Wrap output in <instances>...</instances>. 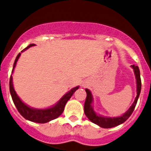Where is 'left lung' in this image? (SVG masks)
Listing matches in <instances>:
<instances>
[{"instance_id":"left-lung-1","label":"left lung","mask_w":151,"mask_h":151,"mask_svg":"<svg viewBox=\"0 0 151 151\" xmlns=\"http://www.w3.org/2000/svg\"><path fill=\"white\" fill-rule=\"evenodd\" d=\"M132 68L134 70V73L136 76L137 79V96L135 98V100L133 102L132 106L128 111L124 114L123 116L119 117H103L99 116L98 114H96L92 108L91 104H92V95L91 91L88 89H86V99L85 104H84V112H85L86 116H87L89 120L91 122H93L95 124H97L99 126L102 127V128H105V129H108V128H112V127L117 126L120 124L124 123V121H126L129 117L131 116V114L133 113L134 108L136 107L137 102L139 97L140 93H141V88H142V82H141V77H140V70L139 68L137 66H135L134 65H132Z\"/></svg>"}]
</instances>
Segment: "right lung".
<instances>
[{
    "label": "right lung",
    "instance_id": "right-lung-1",
    "mask_svg": "<svg viewBox=\"0 0 151 151\" xmlns=\"http://www.w3.org/2000/svg\"><path fill=\"white\" fill-rule=\"evenodd\" d=\"M34 43H31L27 47H26L25 49L22 50L21 52H22L26 49L29 48L30 47L34 46ZM20 55H21V53H19L16 57V59H15L12 73L14 72V69L15 66H16V64H17V61H18ZM78 88L79 86H76L74 88H73L71 91H69L67 94L64 95L55 106H53L52 108H47V109H34V108L28 107L27 105H26L24 103L22 102V100L19 99L18 95L16 94L14 89V86H13L12 75L10 76V78H9V91H10V94H11L12 99H13L14 104L16 108L18 109V112L21 114L25 119L31 120L32 122H35V123H47V122L51 121V120H54V119L60 116L62 114L64 109H65V106L66 103L68 102L69 99L71 98V96L73 95V93Z\"/></svg>",
    "mask_w": 151,
    "mask_h": 151
}]
</instances>
